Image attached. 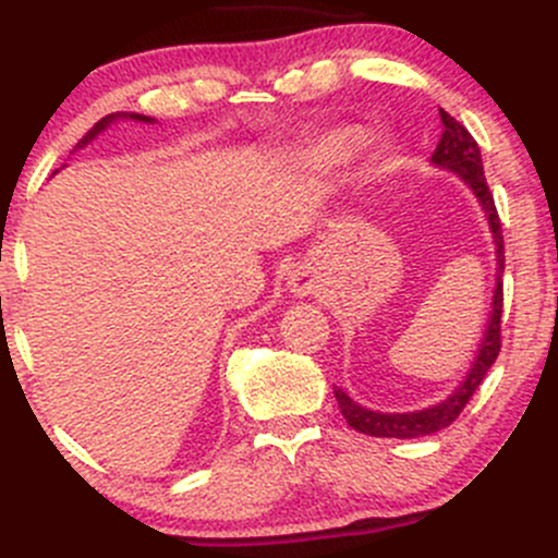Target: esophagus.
<instances>
[{"label": "esophagus", "instance_id": "esophagus-1", "mask_svg": "<svg viewBox=\"0 0 558 558\" xmlns=\"http://www.w3.org/2000/svg\"><path fill=\"white\" fill-rule=\"evenodd\" d=\"M289 289H291V294L294 296H307V294H313L315 289H318V278H315V272L310 267H296L294 272H291V278H289Z\"/></svg>", "mask_w": 558, "mask_h": 558}]
</instances>
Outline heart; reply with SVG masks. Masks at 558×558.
Instances as JSON below:
<instances>
[{
	"mask_svg": "<svg viewBox=\"0 0 558 558\" xmlns=\"http://www.w3.org/2000/svg\"><path fill=\"white\" fill-rule=\"evenodd\" d=\"M355 146L357 138L353 133H333V136L320 141L315 157H318V162H324V166H337V162L348 160V157L353 155Z\"/></svg>",
	"mask_w": 558,
	"mask_h": 558,
	"instance_id": "1",
	"label": "heart"
}]
</instances>
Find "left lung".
I'll return each mask as SVG.
<instances>
[{"mask_svg": "<svg viewBox=\"0 0 558 558\" xmlns=\"http://www.w3.org/2000/svg\"><path fill=\"white\" fill-rule=\"evenodd\" d=\"M441 122L444 133L438 141L436 151H433L430 160L438 168H447V171L462 175L468 186L473 190V195L478 197L481 208H484L486 219H489L492 238H495V254H497V289L495 299H492V315L489 324H486L484 339L478 344V355L473 361L471 372L462 379L460 387L451 392L449 398H444L441 403L430 409H422V412H403V414H385V412H372L366 407H357L350 396H344L342 390H333L337 396L339 409H342V417L348 420L350 427H355L357 433H366V436L377 438H420L430 436V433L444 430L451 422L460 417V412L465 409V403L471 401L476 387L484 383L486 372L492 368V363L500 355V318H502V269H506V248H502V230H500V216H497L495 197H492L489 184L484 179V162H481V151L476 138L449 114L441 109Z\"/></svg>", "mask_w": 558, "mask_h": 558, "instance_id": "left-lung-1", "label": "left lung"}]
</instances>
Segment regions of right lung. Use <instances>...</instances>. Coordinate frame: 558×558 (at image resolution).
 <instances>
[{
	"mask_svg": "<svg viewBox=\"0 0 558 558\" xmlns=\"http://www.w3.org/2000/svg\"><path fill=\"white\" fill-rule=\"evenodd\" d=\"M120 117H131V120H136V122H155V120H151V117H144V114H120V111H117V114H107V117H104V120H98V122H96V125H93V128H90V131H87V133H85V136H82V138H80V144H77V146H74V149H80V146L90 144V141H93V138H96V136H98V133H101V131H107V128L111 125V122H114V120H120Z\"/></svg>",
	"mask_w": 558,
	"mask_h": 558,
	"instance_id": "add662e5",
	"label": "right lung"
}]
</instances>
